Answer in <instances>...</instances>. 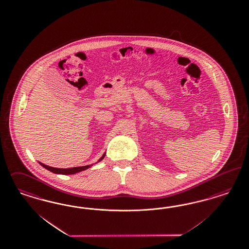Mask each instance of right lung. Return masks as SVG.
<instances>
[{"instance_id": "add662e5", "label": "right lung", "mask_w": 249, "mask_h": 249, "mask_svg": "<svg viewBox=\"0 0 249 249\" xmlns=\"http://www.w3.org/2000/svg\"><path fill=\"white\" fill-rule=\"evenodd\" d=\"M105 154H106V153H104V154L102 155V158L99 160V161H101V160H102L104 159ZM39 164L41 166H43L47 170L51 171L52 173L58 174V175H74V174H76V173H79V172H82L84 170L89 169V168L91 166H81V167H74V168H68V169H60V168H53V167H51V166L45 165V164H43V163H41V162H39Z\"/></svg>"}]
</instances>
